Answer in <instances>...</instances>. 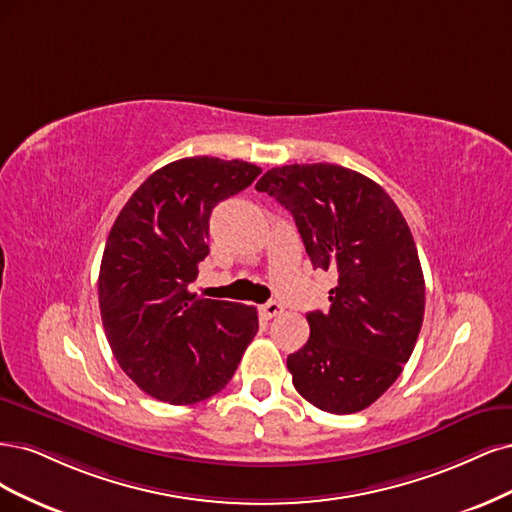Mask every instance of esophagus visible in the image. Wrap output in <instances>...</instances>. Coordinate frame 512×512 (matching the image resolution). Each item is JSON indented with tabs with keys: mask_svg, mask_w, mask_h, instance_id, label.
Segmentation results:
<instances>
[{
	"mask_svg": "<svg viewBox=\"0 0 512 512\" xmlns=\"http://www.w3.org/2000/svg\"><path fill=\"white\" fill-rule=\"evenodd\" d=\"M280 312H283V306H280L278 302H268V304L261 306V315L266 319H272V317L280 315Z\"/></svg>",
	"mask_w": 512,
	"mask_h": 512,
	"instance_id": "esophagus-1",
	"label": "esophagus"
}]
</instances>
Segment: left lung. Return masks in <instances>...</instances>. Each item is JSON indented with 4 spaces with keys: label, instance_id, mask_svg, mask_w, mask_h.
Instances as JSON below:
<instances>
[{
    "label": "left lung",
    "instance_id": "left-lung-1",
    "mask_svg": "<svg viewBox=\"0 0 512 512\" xmlns=\"http://www.w3.org/2000/svg\"><path fill=\"white\" fill-rule=\"evenodd\" d=\"M295 219L312 268L336 270L327 312H308L310 338L287 357L293 387L334 415L368 408L415 349L425 280L400 208L368 176L334 163H293L259 178Z\"/></svg>",
    "mask_w": 512,
    "mask_h": 512
}]
</instances>
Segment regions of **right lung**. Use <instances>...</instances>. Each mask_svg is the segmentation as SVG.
I'll return each instance as SVG.
<instances>
[{
  "mask_svg": "<svg viewBox=\"0 0 512 512\" xmlns=\"http://www.w3.org/2000/svg\"><path fill=\"white\" fill-rule=\"evenodd\" d=\"M261 174L246 161L178 159L153 172L114 221L100 310L110 349L144 393L185 406L219 393L255 338V306L189 291L210 253L212 208Z\"/></svg>",
  "mask_w": 512,
  "mask_h": 512,
  "instance_id": "1",
  "label": "right lung"
}]
</instances>
